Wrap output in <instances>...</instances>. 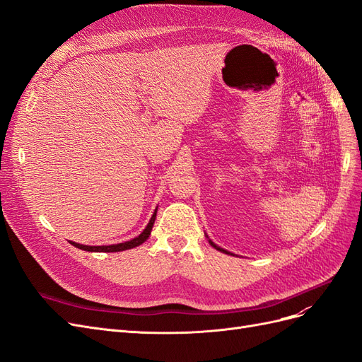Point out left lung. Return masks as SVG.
<instances>
[{"label": "left lung", "mask_w": 362, "mask_h": 362, "mask_svg": "<svg viewBox=\"0 0 362 362\" xmlns=\"http://www.w3.org/2000/svg\"><path fill=\"white\" fill-rule=\"evenodd\" d=\"M205 237H206V238H208V235H206V234H205ZM208 242H210V245H211V246H213V247H214V249H217V250H221V252H223V254H231V252H228V250H225V249H222V247H221V246H217V245H216V243H213V242H211V240H210V238H208ZM231 255H233V254H231Z\"/></svg>", "instance_id": "8db88e82"}]
</instances>
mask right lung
Returning <instances> with one entry per match:
<instances>
[{
  "mask_svg": "<svg viewBox=\"0 0 362 362\" xmlns=\"http://www.w3.org/2000/svg\"><path fill=\"white\" fill-rule=\"evenodd\" d=\"M156 217H157V208L154 210V214L151 216L149 218V223L146 225V228L141 231L137 237L128 240V242H124V243H117V245H108V246H87V245H80V243H75V242H71L69 243L75 247H78L81 250H87V252H120V250H127V249H133V247H137L140 246L141 243H145L148 237L151 235V231H152V226H154V222H156Z\"/></svg>",
  "mask_w": 362,
  "mask_h": 362,
  "instance_id": "obj_1",
  "label": "right lung"
}]
</instances>
